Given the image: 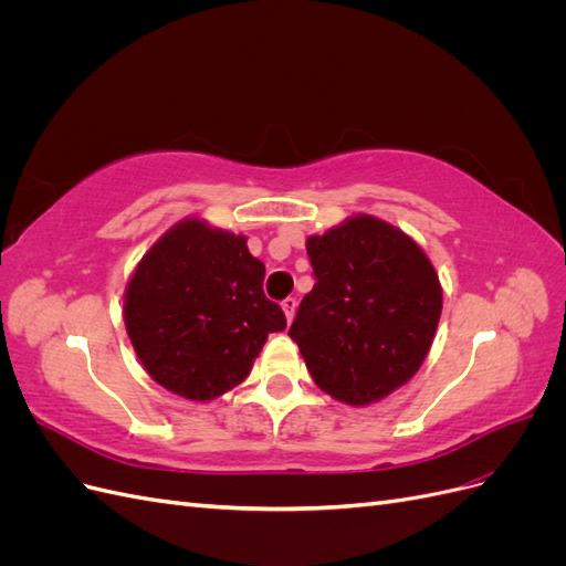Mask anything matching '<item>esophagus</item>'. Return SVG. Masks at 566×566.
Listing matches in <instances>:
<instances>
[{
	"instance_id": "obj_1",
	"label": "esophagus",
	"mask_w": 566,
	"mask_h": 566,
	"mask_svg": "<svg viewBox=\"0 0 566 566\" xmlns=\"http://www.w3.org/2000/svg\"><path fill=\"white\" fill-rule=\"evenodd\" d=\"M283 314H285V321L287 323H293V318H295V312H297V300L295 297H287V300H283Z\"/></svg>"
}]
</instances>
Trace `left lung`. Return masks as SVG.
<instances>
[{"instance_id": "obj_1", "label": "left lung", "mask_w": 566, "mask_h": 566, "mask_svg": "<svg viewBox=\"0 0 566 566\" xmlns=\"http://www.w3.org/2000/svg\"><path fill=\"white\" fill-rule=\"evenodd\" d=\"M316 285L290 337L314 382L361 408L420 370L437 335L443 293L430 256L389 221L358 212L306 238Z\"/></svg>"}]
</instances>
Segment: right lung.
<instances>
[{"mask_svg": "<svg viewBox=\"0 0 566 566\" xmlns=\"http://www.w3.org/2000/svg\"><path fill=\"white\" fill-rule=\"evenodd\" d=\"M264 264L248 238L186 217L132 271L123 318L146 373L188 401H212L241 385L269 333L285 331L264 297Z\"/></svg>", "mask_w": 566, "mask_h": 566, "instance_id": "right-lung-1", "label": "right lung"}]
</instances>
